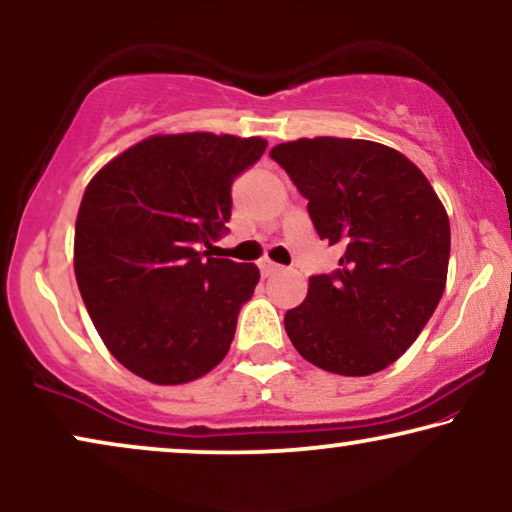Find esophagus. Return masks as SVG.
Instances as JSON below:
<instances>
[{"instance_id":"1","label":"esophagus","mask_w":512,"mask_h":512,"mask_svg":"<svg viewBox=\"0 0 512 512\" xmlns=\"http://www.w3.org/2000/svg\"><path fill=\"white\" fill-rule=\"evenodd\" d=\"M278 269H281V264L271 262V260H267V257H264V260H260V271H262V276H271V274H276Z\"/></svg>"}]
</instances>
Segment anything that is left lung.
<instances>
[{"label": "left lung", "instance_id": "left-lung-1", "mask_svg": "<svg viewBox=\"0 0 512 512\" xmlns=\"http://www.w3.org/2000/svg\"><path fill=\"white\" fill-rule=\"evenodd\" d=\"M309 199L318 236L339 245L335 274L311 276L285 332L320 370L367 377L421 335L447 283L449 217L426 175L372 140L299 138L271 149Z\"/></svg>", "mask_w": 512, "mask_h": 512}]
</instances>
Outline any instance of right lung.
I'll use <instances>...</instances> for the list:
<instances>
[{
	"label": "right lung",
	"instance_id": "1",
	"mask_svg": "<svg viewBox=\"0 0 512 512\" xmlns=\"http://www.w3.org/2000/svg\"><path fill=\"white\" fill-rule=\"evenodd\" d=\"M262 138L149 135L88 182L74 227V276L107 351L159 386L187 384L227 356L260 281L255 264L203 257L231 217V182Z\"/></svg>",
	"mask_w": 512,
	"mask_h": 512
}]
</instances>
